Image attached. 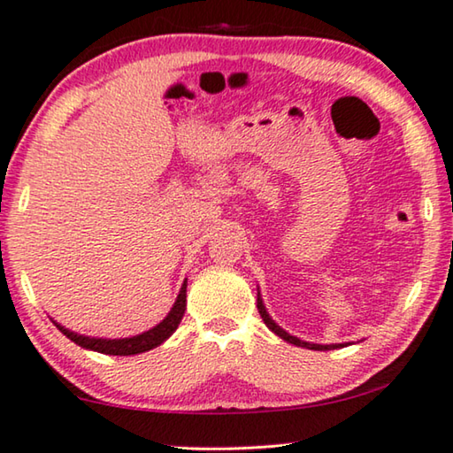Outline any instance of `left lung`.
<instances>
[{
    "instance_id": "left-lung-1",
    "label": "left lung",
    "mask_w": 453,
    "mask_h": 453,
    "mask_svg": "<svg viewBox=\"0 0 453 453\" xmlns=\"http://www.w3.org/2000/svg\"><path fill=\"white\" fill-rule=\"evenodd\" d=\"M256 305H258V313H260V317H262V321L266 323V327L270 329V332H274L276 335L280 337V340L293 343V346H301V348H307V349H317V352H326V349H337V348L343 346V343H329V346H321V343H309V342L299 340V337H295V335H291V334H287L285 329H282L280 326H276V323L273 321V317L268 315L265 303H262L260 293H258V299H256Z\"/></svg>"
}]
</instances>
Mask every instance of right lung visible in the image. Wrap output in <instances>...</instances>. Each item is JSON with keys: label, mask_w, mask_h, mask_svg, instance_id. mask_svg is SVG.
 Listing matches in <instances>:
<instances>
[{"label": "right lung", "mask_w": 453, "mask_h": 453, "mask_svg": "<svg viewBox=\"0 0 453 453\" xmlns=\"http://www.w3.org/2000/svg\"><path fill=\"white\" fill-rule=\"evenodd\" d=\"M187 309V279L180 287L177 301L168 315L162 319L157 327L148 329V332L134 335V337H121V340H105V337H89V335H79L71 329H66L60 323L52 321L60 332H63L71 342H75L77 346L85 348V349H93V352L99 354H110V356H134V354H142L148 352V349L160 346L162 342H166L168 337L174 334V329L179 327L180 319H183Z\"/></svg>", "instance_id": "add662e5"}]
</instances>
